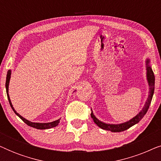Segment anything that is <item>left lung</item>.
I'll use <instances>...</instances> for the list:
<instances>
[{
	"instance_id": "obj_1",
	"label": "left lung",
	"mask_w": 161,
	"mask_h": 161,
	"mask_svg": "<svg viewBox=\"0 0 161 161\" xmlns=\"http://www.w3.org/2000/svg\"><path fill=\"white\" fill-rule=\"evenodd\" d=\"M146 77H147V80L149 85V94L148 97L147 99L146 103H145L144 106L142 108V109L138 112L137 115H136L134 117H133L131 119H130L127 122L120 123V124H109V123H105L103 122L100 119H98L97 118L94 116L93 113V111L92 110L91 116L93 119L94 122L95 124L97 125L99 127L102 128L105 130H109L114 133L116 132H122L124 130H126L130 127H131L133 125L139 122V121L144 117L145 114H147V111H148L149 105H150L152 99H153L154 91H155V75H154L153 69H152L151 64H150V59L147 58L146 59Z\"/></svg>"
}]
</instances>
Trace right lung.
<instances>
[{"instance_id": "1", "label": "right lung", "mask_w": 161, "mask_h": 161, "mask_svg": "<svg viewBox=\"0 0 161 161\" xmlns=\"http://www.w3.org/2000/svg\"><path fill=\"white\" fill-rule=\"evenodd\" d=\"M11 75H12V70H11V69L8 70L7 75H6V94H7V97H8V102H9V104L11 105V108H12L13 111H14L15 114H16L17 116H18L21 119L23 120V122L25 123L26 125H28V126L34 127V128H36V129L46 130V129H50V128H52V127H56L57 125L59 124V122H60L61 118L58 119H57V120L53 121V122H45V123L32 122H31V121H29V120L26 119L25 118L23 117V116H22L20 114H19L16 111H15V109L14 108V107H13V105H12V102H11V100H10V97H9V94H8V86H9V81H10V78H11ZM75 91H76V90H75Z\"/></svg>"}]
</instances>
